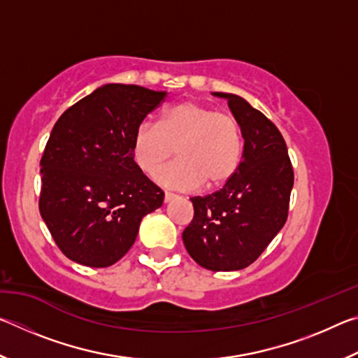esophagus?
Listing matches in <instances>:
<instances>
[{"label": "esophagus", "mask_w": 358, "mask_h": 358, "mask_svg": "<svg viewBox=\"0 0 358 358\" xmlns=\"http://www.w3.org/2000/svg\"><path fill=\"white\" fill-rule=\"evenodd\" d=\"M173 199H177V196H175V194H172V192H164V202L166 203H169V202H172Z\"/></svg>", "instance_id": "obj_1"}]
</instances>
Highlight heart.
<instances>
[{
  "label": "heart",
  "mask_w": 358,
  "mask_h": 358,
  "mask_svg": "<svg viewBox=\"0 0 358 358\" xmlns=\"http://www.w3.org/2000/svg\"><path fill=\"white\" fill-rule=\"evenodd\" d=\"M238 120L202 102L186 99L167 107L157 124L143 121L132 137V159L151 175L176 150L179 159L155 173L161 186L178 191L217 187L234 177L243 156Z\"/></svg>",
  "instance_id": "heart-1"
}]
</instances>
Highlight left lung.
I'll return each instance as SVG.
<instances>
[{"mask_svg": "<svg viewBox=\"0 0 358 358\" xmlns=\"http://www.w3.org/2000/svg\"><path fill=\"white\" fill-rule=\"evenodd\" d=\"M227 99L243 132V156L220 191L192 197L194 217L183 230L189 256L211 271L251 265L287 220L294 171L286 142L276 126L250 102L232 93Z\"/></svg>", "mask_w": 358, "mask_h": 358, "instance_id": "8db88e82", "label": "left lung"}]
</instances>
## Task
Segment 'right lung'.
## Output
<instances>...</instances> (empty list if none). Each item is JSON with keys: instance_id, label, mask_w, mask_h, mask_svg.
Listing matches in <instances>:
<instances>
[{"instance_id": "obj_1", "label": "right lung", "mask_w": 358, "mask_h": 358, "mask_svg": "<svg viewBox=\"0 0 358 358\" xmlns=\"http://www.w3.org/2000/svg\"><path fill=\"white\" fill-rule=\"evenodd\" d=\"M167 92L107 83L69 107L41 159L39 211L66 257L93 268L131 250L164 192L132 159V137Z\"/></svg>"}]
</instances>
